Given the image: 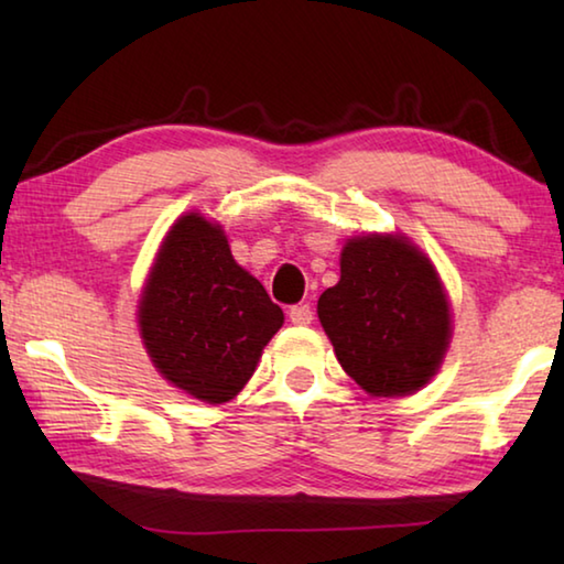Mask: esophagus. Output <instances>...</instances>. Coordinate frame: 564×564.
<instances>
[{
    "mask_svg": "<svg viewBox=\"0 0 564 564\" xmlns=\"http://www.w3.org/2000/svg\"><path fill=\"white\" fill-rule=\"evenodd\" d=\"M289 318H291V323H295V326H308V323L313 321V308H311L308 303L291 305Z\"/></svg>",
    "mask_w": 564,
    "mask_h": 564,
    "instance_id": "34e87169",
    "label": "esophagus"
}]
</instances>
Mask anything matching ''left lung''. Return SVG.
<instances>
[{
    "mask_svg": "<svg viewBox=\"0 0 564 564\" xmlns=\"http://www.w3.org/2000/svg\"><path fill=\"white\" fill-rule=\"evenodd\" d=\"M318 318L346 373L373 395H405L435 376L451 338L447 295L433 263L403 236H358Z\"/></svg>",
    "mask_w": 564,
    "mask_h": 564,
    "instance_id": "obj_1",
    "label": "left lung"
}]
</instances>
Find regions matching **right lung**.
Returning <instances> with one entry per match:
<instances>
[{"instance_id": "add662e5", "label": "right lung", "mask_w": 564, "mask_h": 564, "mask_svg": "<svg viewBox=\"0 0 564 564\" xmlns=\"http://www.w3.org/2000/svg\"><path fill=\"white\" fill-rule=\"evenodd\" d=\"M141 338L169 383L226 403L253 376L283 311L234 261L221 226L178 218L156 256L139 305Z\"/></svg>"}]
</instances>
